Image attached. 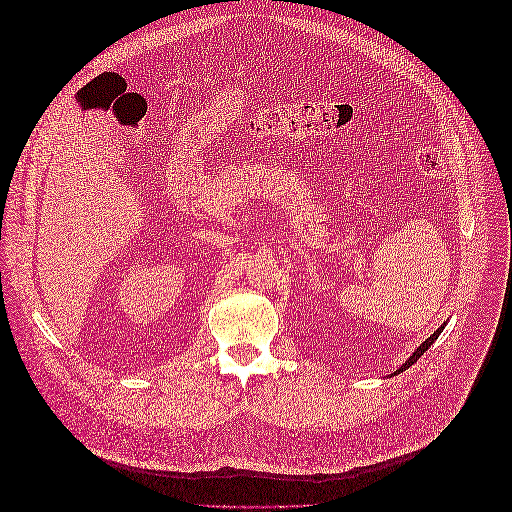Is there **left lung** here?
Returning <instances> with one entry per match:
<instances>
[{"instance_id":"1","label":"left lung","mask_w":512,"mask_h":512,"mask_svg":"<svg viewBox=\"0 0 512 512\" xmlns=\"http://www.w3.org/2000/svg\"><path fill=\"white\" fill-rule=\"evenodd\" d=\"M444 324H446V322H444ZM444 324H442V327H440V329H436V331H433V335H429V337L425 339V342H423L421 346H418V348H416V350L412 352V356H410V359H408V361H406L404 365H401L399 369H395V371H393V374H391V378H393V376H397V374H401V371H406V369H408L410 365H414V363H416L418 359H421V356H423V354H425V352H427V350H429V348L433 346V342H436V339L440 337V333L444 331Z\"/></svg>"}]
</instances>
